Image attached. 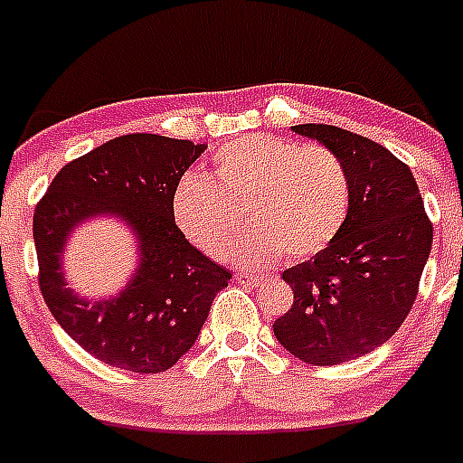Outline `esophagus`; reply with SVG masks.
I'll return each instance as SVG.
<instances>
[{
  "label": "esophagus",
  "instance_id": "34e87169",
  "mask_svg": "<svg viewBox=\"0 0 463 463\" xmlns=\"http://www.w3.org/2000/svg\"><path fill=\"white\" fill-rule=\"evenodd\" d=\"M235 279H238L240 285H244V287H259L261 285L263 278H259V275H250V273H238L235 275Z\"/></svg>",
  "mask_w": 463,
  "mask_h": 463
}]
</instances>
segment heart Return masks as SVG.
Here are the masks:
<instances>
[{"label":"heart","mask_w":463,"mask_h":463,"mask_svg":"<svg viewBox=\"0 0 463 463\" xmlns=\"http://www.w3.org/2000/svg\"><path fill=\"white\" fill-rule=\"evenodd\" d=\"M181 231L213 259L232 250L244 266L301 261L336 240L348 216V176L332 150L278 136H247L213 155L209 176H188L174 195Z\"/></svg>","instance_id":"1"}]
</instances>
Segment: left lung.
<instances>
[{"instance_id": "obj_1", "label": "left lung", "mask_w": 463, "mask_h": 463, "mask_svg": "<svg viewBox=\"0 0 463 463\" xmlns=\"http://www.w3.org/2000/svg\"><path fill=\"white\" fill-rule=\"evenodd\" d=\"M344 162L348 216L336 240L282 279L294 304L275 339L316 367L355 360L386 344L417 298L433 225L410 166L367 136L332 124H297Z\"/></svg>"}]
</instances>
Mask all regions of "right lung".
<instances>
[{"mask_svg": "<svg viewBox=\"0 0 463 463\" xmlns=\"http://www.w3.org/2000/svg\"><path fill=\"white\" fill-rule=\"evenodd\" d=\"M204 143L157 134L118 136L56 174L33 216L40 289L58 325L100 363L157 374L193 348L213 297L232 278L185 240L174 195ZM118 213L142 242V266L118 298L87 302L64 287L60 254L71 228Z\"/></svg>", "mask_w": 463, "mask_h": 463, "instance_id": "obj_1", "label": "right lung"}]
</instances>
